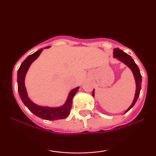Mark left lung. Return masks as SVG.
<instances>
[{"label":"left lung","instance_id":"obj_1","mask_svg":"<svg viewBox=\"0 0 156 156\" xmlns=\"http://www.w3.org/2000/svg\"><path fill=\"white\" fill-rule=\"evenodd\" d=\"M114 58H117L119 61L122 62L123 63H125L130 69H131L132 72L133 73L134 78H135V80H136V89L135 97H134L133 101V103H132L131 105H130L129 108L127 109L126 112H125V113H126L128 112L134 105H135L136 102L137 101L138 98H139V94H140L141 87V75L140 73V71H139V67H137L136 64L134 62L133 59L130 57V55H128L127 53H125V52H123L122 50L119 49V48H114ZM92 96L93 97L94 96V90H93V92H92Z\"/></svg>","mask_w":156,"mask_h":156}]
</instances>
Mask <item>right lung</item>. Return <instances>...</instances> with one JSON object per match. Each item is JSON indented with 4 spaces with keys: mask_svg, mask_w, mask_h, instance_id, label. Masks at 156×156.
<instances>
[{
    "mask_svg": "<svg viewBox=\"0 0 156 156\" xmlns=\"http://www.w3.org/2000/svg\"><path fill=\"white\" fill-rule=\"evenodd\" d=\"M50 48V46L44 48ZM42 51L43 49H40L36 51L33 54L28 55L24 60V62L21 64L20 67L19 68L18 72H17V86H18L20 97L27 108L38 117L47 119V120H56V119H64L69 114L71 108H72L73 98L77 91L78 90L79 87H76V89H73L69 92L67 101L64 103V105L61 107H57V108H49V107H44L36 105L29 99L28 94H27L26 87H25V76H26L27 71H28L31 64L39 56Z\"/></svg>",
    "mask_w": 156,
    "mask_h": 156,
    "instance_id": "1",
    "label": "right lung"
}]
</instances>
